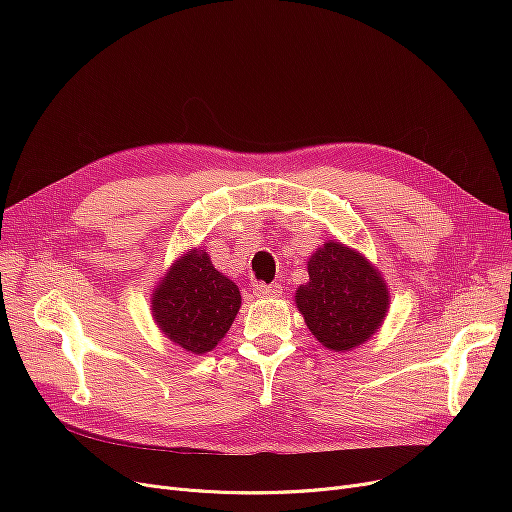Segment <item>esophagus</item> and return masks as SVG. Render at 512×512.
I'll use <instances>...</instances> for the list:
<instances>
[{"mask_svg": "<svg viewBox=\"0 0 512 512\" xmlns=\"http://www.w3.org/2000/svg\"><path fill=\"white\" fill-rule=\"evenodd\" d=\"M255 297L259 299H274V297H280L282 294V286L280 284H257L253 288Z\"/></svg>", "mask_w": 512, "mask_h": 512, "instance_id": "1", "label": "esophagus"}]
</instances>
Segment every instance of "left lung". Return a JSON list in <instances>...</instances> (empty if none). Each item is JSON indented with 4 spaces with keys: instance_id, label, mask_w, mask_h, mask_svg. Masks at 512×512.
<instances>
[{
    "instance_id": "8db88e82",
    "label": "left lung",
    "mask_w": 512,
    "mask_h": 512,
    "mask_svg": "<svg viewBox=\"0 0 512 512\" xmlns=\"http://www.w3.org/2000/svg\"><path fill=\"white\" fill-rule=\"evenodd\" d=\"M307 270L309 282L297 290V305L321 344L351 351L380 328L388 290L365 257L340 242H328L311 255Z\"/></svg>"
}]
</instances>
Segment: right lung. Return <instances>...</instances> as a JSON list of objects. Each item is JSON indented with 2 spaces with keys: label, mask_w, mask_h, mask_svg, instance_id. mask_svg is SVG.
<instances>
[{
  "label": "right lung",
  "mask_w": 512,
  "mask_h": 512,
  "mask_svg": "<svg viewBox=\"0 0 512 512\" xmlns=\"http://www.w3.org/2000/svg\"><path fill=\"white\" fill-rule=\"evenodd\" d=\"M157 326L184 351L203 355L230 330L240 309L238 286L215 270L207 253L176 261L153 294Z\"/></svg>",
  "instance_id": "add662e5"
}]
</instances>
